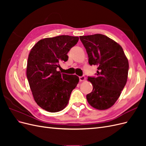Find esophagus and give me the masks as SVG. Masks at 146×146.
Listing matches in <instances>:
<instances>
[{"label": "esophagus", "mask_w": 146, "mask_h": 146, "mask_svg": "<svg viewBox=\"0 0 146 146\" xmlns=\"http://www.w3.org/2000/svg\"><path fill=\"white\" fill-rule=\"evenodd\" d=\"M85 76H82V77H79V80H80V82H83L85 80Z\"/></svg>", "instance_id": "obj_1"}]
</instances>
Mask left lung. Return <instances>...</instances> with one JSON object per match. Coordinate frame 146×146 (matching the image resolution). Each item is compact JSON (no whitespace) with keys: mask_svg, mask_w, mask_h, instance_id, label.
<instances>
[{"mask_svg":"<svg viewBox=\"0 0 146 146\" xmlns=\"http://www.w3.org/2000/svg\"><path fill=\"white\" fill-rule=\"evenodd\" d=\"M90 65L98 66L96 77H88L93 86L86 95L93 108L104 110L115 104L127 81L129 61L122 47L102 34L81 36Z\"/></svg>","mask_w":146,"mask_h":146,"instance_id":"left-lung-1","label":"left lung"}]
</instances>
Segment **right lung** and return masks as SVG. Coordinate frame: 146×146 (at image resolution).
Masks as SVG:
<instances>
[{
  "instance_id": "1",
  "label": "right lung",
  "mask_w": 146,
  "mask_h": 146,
  "mask_svg": "<svg viewBox=\"0 0 146 146\" xmlns=\"http://www.w3.org/2000/svg\"><path fill=\"white\" fill-rule=\"evenodd\" d=\"M78 39L69 35L44 38L30 52L26 73L30 89L36 103L48 112L63 110L79 82L76 75L57 70L61 62L68 61V52Z\"/></svg>"
}]
</instances>
